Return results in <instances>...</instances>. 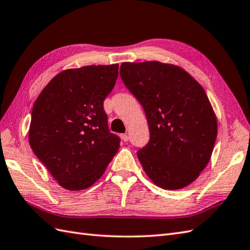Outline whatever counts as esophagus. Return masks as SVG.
<instances>
[{
  "label": "esophagus",
  "instance_id": "34e87169",
  "mask_svg": "<svg viewBox=\"0 0 250 250\" xmlns=\"http://www.w3.org/2000/svg\"><path fill=\"white\" fill-rule=\"evenodd\" d=\"M121 138H123V140L125 143H126L127 140H129V136L126 135V134H123V135H121Z\"/></svg>",
  "mask_w": 250,
  "mask_h": 250
}]
</instances>
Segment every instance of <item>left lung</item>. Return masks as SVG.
Wrapping results in <instances>:
<instances>
[{"instance_id":"obj_1","label":"left lung","mask_w":250,"mask_h":250,"mask_svg":"<svg viewBox=\"0 0 250 250\" xmlns=\"http://www.w3.org/2000/svg\"><path fill=\"white\" fill-rule=\"evenodd\" d=\"M120 77L143 105L150 140L137 156L158 187L188 186L210 161L216 117L202 85L186 70L158 61L124 62Z\"/></svg>"}]
</instances>
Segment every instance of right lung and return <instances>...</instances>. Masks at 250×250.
Segmentation results:
<instances>
[{"label":"right lung","instance_id":"1","mask_svg":"<svg viewBox=\"0 0 250 250\" xmlns=\"http://www.w3.org/2000/svg\"><path fill=\"white\" fill-rule=\"evenodd\" d=\"M117 77L118 64L63 70L35 102L29 145L63 188L91 187L119 149L104 108Z\"/></svg>","mask_w":250,"mask_h":250}]
</instances>
